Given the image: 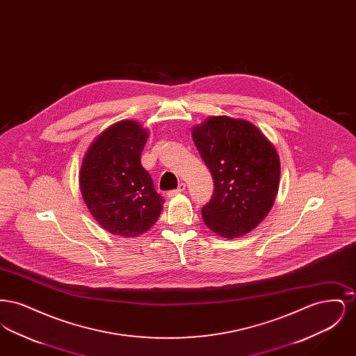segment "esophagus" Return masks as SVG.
Listing matches in <instances>:
<instances>
[{"label": "esophagus", "mask_w": 356, "mask_h": 356, "mask_svg": "<svg viewBox=\"0 0 356 356\" xmlns=\"http://www.w3.org/2000/svg\"><path fill=\"white\" fill-rule=\"evenodd\" d=\"M184 189H186V184L184 183H181L180 186H177V189H173V191H170L167 195H168V197H175L176 195H179V193H181V192H184Z\"/></svg>", "instance_id": "esophagus-1"}]
</instances>
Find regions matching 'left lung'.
I'll list each match as a JSON object with an SVG mask.
<instances>
[{
	"label": "left lung",
	"mask_w": 356,
	"mask_h": 356,
	"mask_svg": "<svg viewBox=\"0 0 356 356\" xmlns=\"http://www.w3.org/2000/svg\"><path fill=\"white\" fill-rule=\"evenodd\" d=\"M215 191L202 208L204 224L224 238L251 231L270 213L280 183L276 148L252 122L211 116L192 128Z\"/></svg>",
	"instance_id": "1"
}]
</instances>
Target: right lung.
<instances>
[{"instance_id":"1","label":"right lung","mask_w":356,"mask_h":356,"mask_svg":"<svg viewBox=\"0 0 356 356\" xmlns=\"http://www.w3.org/2000/svg\"><path fill=\"white\" fill-rule=\"evenodd\" d=\"M149 131L122 120L97 136L85 152L79 184L85 205L102 228L136 237L157 221L164 200L140 157Z\"/></svg>"}]
</instances>
